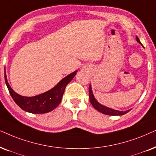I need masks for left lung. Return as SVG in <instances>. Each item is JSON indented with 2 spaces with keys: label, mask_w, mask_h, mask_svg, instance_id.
I'll use <instances>...</instances> for the list:
<instances>
[{
  "label": "left lung",
  "mask_w": 156,
  "mask_h": 156,
  "mask_svg": "<svg viewBox=\"0 0 156 156\" xmlns=\"http://www.w3.org/2000/svg\"><path fill=\"white\" fill-rule=\"evenodd\" d=\"M136 40L138 43L141 44L137 36L136 37ZM89 95H90L89 96V98H90V101L91 104L92 105V106L94 107L97 110L99 111L100 112L103 113V114L108 115H122L126 114V113H127L130 110H128L127 111H119V110H113V109L109 108L108 107L103 106V105L100 104V103L95 100V98H94V95H93L91 85H90V87H89Z\"/></svg>",
  "instance_id": "obj_1"
}]
</instances>
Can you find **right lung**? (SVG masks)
Instances as JSON below:
<instances>
[{
  "label": "right lung",
  "instance_id": "right-lung-1",
  "mask_svg": "<svg viewBox=\"0 0 156 156\" xmlns=\"http://www.w3.org/2000/svg\"><path fill=\"white\" fill-rule=\"evenodd\" d=\"M76 72L77 71H75L73 73L69 74L66 77L62 79L58 83L57 85L52 88L51 90H48V92L34 97H23L19 95V94L14 92L10 87L7 81L5 72L4 76H5V82L10 94L14 102L19 105L22 110L28 112L34 113V114H43V113L51 112L59 105L66 85L76 75Z\"/></svg>",
  "mask_w": 156,
  "mask_h": 156
}]
</instances>
